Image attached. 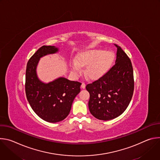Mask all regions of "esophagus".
Wrapping results in <instances>:
<instances>
[{
    "label": "esophagus",
    "mask_w": 160,
    "mask_h": 160,
    "mask_svg": "<svg viewBox=\"0 0 160 160\" xmlns=\"http://www.w3.org/2000/svg\"><path fill=\"white\" fill-rule=\"evenodd\" d=\"M85 86H86V85H85V83H82V85H81V87L82 88H85Z\"/></svg>",
    "instance_id": "esophagus-1"
}]
</instances>
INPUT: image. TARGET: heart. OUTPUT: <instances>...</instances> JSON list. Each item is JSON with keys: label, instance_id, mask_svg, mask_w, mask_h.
Here are the masks:
<instances>
[{"label": "heart", "instance_id": "heart-1", "mask_svg": "<svg viewBox=\"0 0 160 160\" xmlns=\"http://www.w3.org/2000/svg\"><path fill=\"white\" fill-rule=\"evenodd\" d=\"M115 55L112 51L92 49L80 54L78 61H73L72 69L74 74L80 75L82 66H87L86 73L90 78H98L105 74L115 61Z\"/></svg>", "mask_w": 160, "mask_h": 160}]
</instances>
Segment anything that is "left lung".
<instances>
[{"label":"left lung","instance_id":"left-lung-1","mask_svg":"<svg viewBox=\"0 0 160 160\" xmlns=\"http://www.w3.org/2000/svg\"><path fill=\"white\" fill-rule=\"evenodd\" d=\"M117 48L115 64L102 77L86 85L90 94V113L101 120L115 118L125 111L133 93L132 62L122 48Z\"/></svg>","mask_w":160,"mask_h":160}]
</instances>
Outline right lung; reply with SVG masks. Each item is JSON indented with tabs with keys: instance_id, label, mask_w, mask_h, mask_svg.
<instances>
[{
	"instance_id": "1",
	"label": "right lung",
	"mask_w": 160,
	"mask_h": 160,
	"mask_svg": "<svg viewBox=\"0 0 160 160\" xmlns=\"http://www.w3.org/2000/svg\"><path fill=\"white\" fill-rule=\"evenodd\" d=\"M59 51L55 46L39 48L28 61L25 92L33 111L42 120L50 123L63 120L69 115L75 98L80 92L81 83L59 77L49 83L40 81L37 75L40 59Z\"/></svg>"
}]
</instances>
